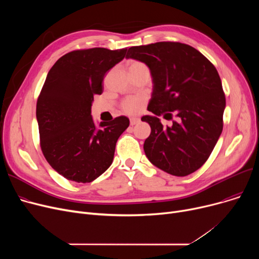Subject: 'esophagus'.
Returning <instances> with one entry per match:
<instances>
[{"mask_svg": "<svg viewBox=\"0 0 259 259\" xmlns=\"http://www.w3.org/2000/svg\"><path fill=\"white\" fill-rule=\"evenodd\" d=\"M138 122H140V118H138V117H132V118H130V125H131V126L137 125Z\"/></svg>", "mask_w": 259, "mask_h": 259, "instance_id": "1", "label": "esophagus"}]
</instances>
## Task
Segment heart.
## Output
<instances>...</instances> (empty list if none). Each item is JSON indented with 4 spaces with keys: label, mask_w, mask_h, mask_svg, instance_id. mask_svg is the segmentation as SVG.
I'll use <instances>...</instances> for the list:
<instances>
[{
    "label": "heart",
    "mask_w": 259,
    "mask_h": 259,
    "mask_svg": "<svg viewBox=\"0 0 259 259\" xmlns=\"http://www.w3.org/2000/svg\"><path fill=\"white\" fill-rule=\"evenodd\" d=\"M131 68H147V66L142 62L133 61L129 64L128 69H131ZM144 104H145L144 98L130 97V98H127L126 100L122 101L121 108H122V110H124L128 114H137L142 111Z\"/></svg>",
    "instance_id": "obj_1"
}]
</instances>
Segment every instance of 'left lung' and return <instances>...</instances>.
<instances>
[{
  "label": "left lung",
  "instance_id": "8db88e82",
  "mask_svg": "<svg viewBox=\"0 0 259 259\" xmlns=\"http://www.w3.org/2000/svg\"><path fill=\"white\" fill-rule=\"evenodd\" d=\"M127 59L150 69L153 92L143 121L151 127L144 150L152 164L171 175L186 176L199 169L223 131L226 98L214 65L195 48L179 42L130 47ZM178 121L164 128L161 114Z\"/></svg>",
  "mask_w": 259,
  "mask_h": 259
}]
</instances>
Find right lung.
<instances>
[{
    "label": "right lung",
    "mask_w": 259,
    "mask_h": 259,
    "mask_svg": "<svg viewBox=\"0 0 259 259\" xmlns=\"http://www.w3.org/2000/svg\"><path fill=\"white\" fill-rule=\"evenodd\" d=\"M127 48L74 50L49 70L36 102L39 144L49 165L68 181L91 183L111 166L115 145L129 126L126 116L94 125L91 105L102 94L107 71Z\"/></svg>",
    "instance_id": "add662e5"
}]
</instances>
